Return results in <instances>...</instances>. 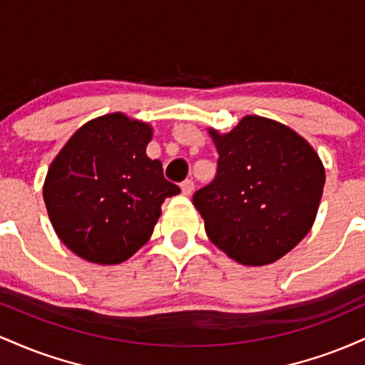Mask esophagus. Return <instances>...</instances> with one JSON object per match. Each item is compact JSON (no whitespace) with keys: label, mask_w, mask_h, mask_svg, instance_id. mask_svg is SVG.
<instances>
[{"label":"esophagus","mask_w":365,"mask_h":365,"mask_svg":"<svg viewBox=\"0 0 365 365\" xmlns=\"http://www.w3.org/2000/svg\"><path fill=\"white\" fill-rule=\"evenodd\" d=\"M182 194L183 195H190L192 192H194V182H192L190 178H187V180H183L182 182Z\"/></svg>","instance_id":"esophagus-1"}]
</instances>
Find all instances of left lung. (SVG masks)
I'll return each instance as SVG.
<instances>
[{"instance_id": "8db88e82", "label": "left lung", "mask_w": 365, "mask_h": 365, "mask_svg": "<svg viewBox=\"0 0 365 365\" xmlns=\"http://www.w3.org/2000/svg\"><path fill=\"white\" fill-rule=\"evenodd\" d=\"M211 135L216 175L192 197L207 237L245 266L278 261L316 220L324 187L319 156L293 130L261 116Z\"/></svg>"}]
</instances>
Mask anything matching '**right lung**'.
<instances>
[{
	"label": "right lung",
	"instance_id": "add662e5",
	"mask_svg": "<svg viewBox=\"0 0 365 365\" xmlns=\"http://www.w3.org/2000/svg\"><path fill=\"white\" fill-rule=\"evenodd\" d=\"M150 127L121 113L70 137L48 171L44 202L54 232L72 252L98 264L127 261L153 235L166 197L180 187L145 154Z\"/></svg>",
	"mask_w": 365,
	"mask_h": 365
}]
</instances>
